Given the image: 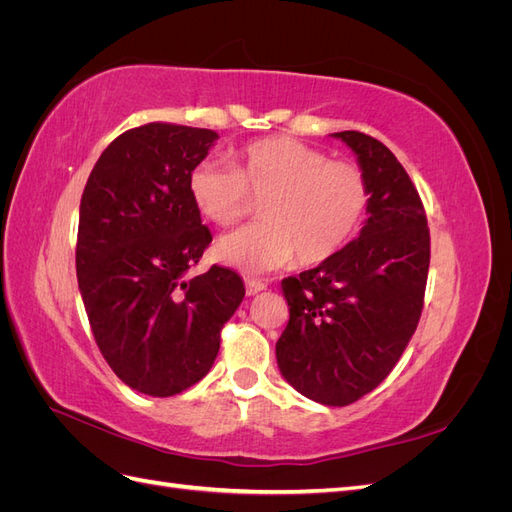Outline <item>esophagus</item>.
Masks as SVG:
<instances>
[{
    "label": "esophagus",
    "mask_w": 512,
    "mask_h": 512,
    "mask_svg": "<svg viewBox=\"0 0 512 512\" xmlns=\"http://www.w3.org/2000/svg\"><path fill=\"white\" fill-rule=\"evenodd\" d=\"M262 290H267V284L262 282V280H254V277H247L245 280V292L250 294V297H254V294H258V292H262Z\"/></svg>",
    "instance_id": "34e87169"
}]
</instances>
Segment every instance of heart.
<instances>
[{"instance_id":"heart-1","label":"heart","mask_w":512,"mask_h":512,"mask_svg":"<svg viewBox=\"0 0 512 512\" xmlns=\"http://www.w3.org/2000/svg\"><path fill=\"white\" fill-rule=\"evenodd\" d=\"M196 211L220 228L239 224L260 203L256 226L218 241L215 254L243 273H267L294 258L312 267L342 252L369 209L359 166L288 136H271L237 151L230 166L198 162L188 175Z\"/></svg>"}]
</instances>
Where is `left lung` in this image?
Segmentation results:
<instances>
[{
	"instance_id": "obj_1",
	"label": "left lung",
	"mask_w": 512,
	"mask_h": 512,
	"mask_svg": "<svg viewBox=\"0 0 512 512\" xmlns=\"http://www.w3.org/2000/svg\"><path fill=\"white\" fill-rule=\"evenodd\" d=\"M369 185L359 237L316 269L286 277L290 320L277 367L301 395L348 406L391 374L423 312L429 271L427 215L389 147L363 132H335Z\"/></svg>"
}]
</instances>
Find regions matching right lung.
Masks as SVG:
<instances>
[{"label": "right lung", "mask_w": 512, "mask_h": 512, "mask_svg": "<svg viewBox=\"0 0 512 512\" xmlns=\"http://www.w3.org/2000/svg\"><path fill=\"white\" fill-rule=\"evenodd\" d=\"M218 132L147 123L117 136L87 179L76 275L96 344L130 389L177 395L203 380L220 331L245 297L241 277L190 269L211 243L188 194Z\"/></svg>", "instance_id": "add662e5"}]
</instances>
